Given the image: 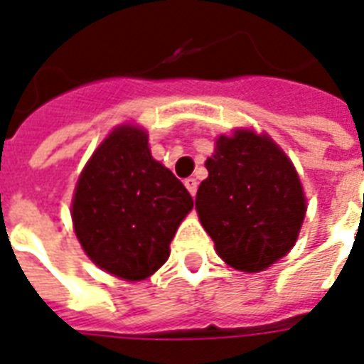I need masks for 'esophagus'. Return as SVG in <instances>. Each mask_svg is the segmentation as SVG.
<instances>
[{
	"label": "esophagus",
	"mask_w": 364,
	"mask_h": 364,
	"mask_svg": "<svg viewBox=\"0 0 364 364\" xmlns=\"http://www.w3.org/2000/svg\"><path fill=\"white\" fill-rule=\"evenodd\" d=\"M185 187H187V191L191 192L192 196H196V191H198V181L194 179V177H188L187 181H185Z\"/></svg>",
	"instance_id": "34e87169"
}]
</instances>
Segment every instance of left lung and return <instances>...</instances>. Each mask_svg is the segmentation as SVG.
Instances as JSON below:
<instances>
[{
  "instance_id": "obj_1",
  "label": "left lung",
  "mask_w": 364,
  "mask_h": 364,
  "mask_svg": "<svg viewBox=\"0 0 364 364\" xmlns=\"http://www.w3.org/2000/svg\"><path fill=\"white\" fill-rule=\"evenodd\" d=\"M205 166L196 210L220 257L237 270L261 272L291 252L307 205L283 149L270 136L237 129L216 140Z\"/></svg>"
}]
</instances>
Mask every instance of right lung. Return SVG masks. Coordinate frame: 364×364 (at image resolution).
Returning <instances> with one entry per match:
<instances>
[{
  "mask_svg": "<svg viewBox=\"0 0 364 364\" xmlns=\"http://www.w3.org/2000/svg\"><path fill=\"white\" fill-rule=\"evenodd\" d=\"M192 207L183 183L151 157L146 131L120 125L79 176L72 220L92 262L116 277L140 281L166 262Z\"/></svg>",
  "mask_w": 364,
  "mask_h": 364,
  "instance_id": "right-lung-1",
  "label": "right lung"
}]
</instances>
